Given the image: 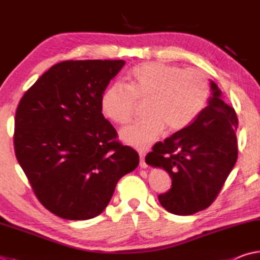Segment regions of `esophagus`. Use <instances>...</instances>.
<instances>
[{"instance_id":"obj_1","label":"esophagus","mask_w":260,"mask_h":260,"mask_svg":"<svg viewBox=\"0 0 260 260\" xmlns=\"http://www.w3.org/2000/svg\"><path fill=\"white\" fill-rule=\"evenodd\" d=\"M139 156H140V168L146 169L148 165H147V163L145 161V153L141 151V153H139Z\"/></svg>"}]
</instances>
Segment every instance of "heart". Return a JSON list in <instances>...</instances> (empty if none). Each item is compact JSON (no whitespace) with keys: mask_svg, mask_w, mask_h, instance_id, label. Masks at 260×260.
Returning <instances> with one entry per match:
<instances>
[{"mask_svg":"<svg viewBox=\"0 0 260 260\" xmlns=\"http://www.w3.org/2000/svg\"><path fill=\"white\" fill-rule=\"evenodd\" d=\"M209 92V80L203 71L145 62L130 70L128 85L114 82L106 88L101 107L107 119L124 124L134 117L137 102L148 100V119L120 131L123 143L143 150L155 143L165 128L175 132L188 126L206 105Z\"/></svg>","mask_w":260,"mask_h":260,"instance_id":"b5f03b06","label":"heart"}]
</instances>
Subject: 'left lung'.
Segmentation results:
<instances>
[{
    "mask_svg": "<svg viewBox=\"0 0 260 260\" xmlns=\"http://www.w3.org/2000/svg\"><path fill=\"white\" fill-rule=\"evenodd\" d=\"M213 96L192 123L155 144L146 163L161 168L172 179L158 196L161 206L175 215H192L216 199L238 159V117L210 81Z\"/></svg>",
    "mask_w": 260,
    "mask_h": 260,
    "instance_id": "1",
    "label": "left lung"
}]
</instances>
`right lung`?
<instances>
[{
  "label": "right lung",
  "instance_id": "obj_1",
  "mask_svg": "<svg viewBox=\"0 0 260 260\" xmlns=\"http://www.w3.org/2000/svg\"><path fill=\"white\" fill-rule=\"evenodd\" d=\"M123 60L63 61L53 66L19 103L16 157L44 207L66 219L96 217L139 155L117 141L101 99Z\"/></svg>",
  "mask_w": 260,
  "mask_h": 260
}]
</instances>
